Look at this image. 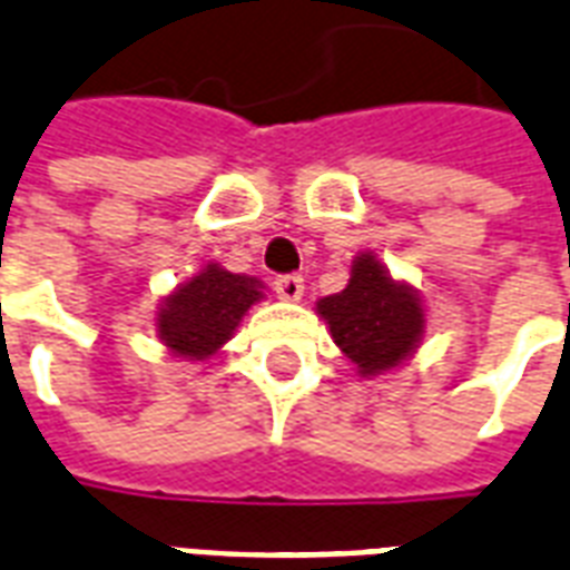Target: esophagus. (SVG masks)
<instances>
[{
    "label": "esophagus",
    "mask_w": 570,
    "mask_h": 570,
    "mask_svg": "<svg viewBox=\"0 0 570 570\" xmlns=\"http://www.w3.org/2000/svg\"><path fill=\"white\" fill-rule=\"evenodd\" d=\"M275 293L284 302H298L304 295V277L302 275H281L275 277Z\"/></svg>",
    "instance_id": "esophagus-1"
}]
</instances>
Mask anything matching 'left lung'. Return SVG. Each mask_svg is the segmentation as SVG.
I'll return each mask as SVG.
<instances>
[{
	"mask_svg": "<svg viewBox=\"0 0 570 570\" xmlns=\"http://www.w3.org/2000/svg\"><path fill=\"white\" fill-rule=\"evenodd\" d=\"M316 311L332 328L334 343L364 376L397 367L424 332L419 295L410 286L394 284L373 254L358 256L346 289L320 298Z\"/></svg>",
	"mask_w": 570,
	"mask_h": 570,
	"instance_id": "left-lung-1",
	"label": "left lung"
}]
</instances>
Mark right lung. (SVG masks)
I'll list each match as a JSON object with an SVG mask.
<instances>
[{
  "instance_id": "right-lung-1",
  "label": "right lung",
  "mask_w": 570,
  "mask_h": 570,
  "mask_svg": "<svg viewBox=\"0 0 570 570\" xmlns=\"http://www.w3.org/2000/svg\"><path fill=\"white\" fill-rule=\"evenodd\" d=\"M256 277L206 266L160 304L158 334L169 350L190 362L215 355L233 337L247 307L263 298Z\"/></svg>"
}]
</instances>
